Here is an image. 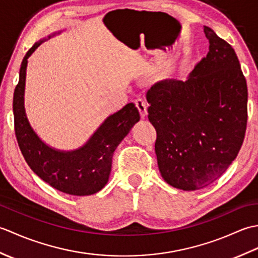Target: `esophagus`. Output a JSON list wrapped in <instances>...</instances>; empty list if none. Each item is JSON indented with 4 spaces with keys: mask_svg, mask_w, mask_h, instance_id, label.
<instances>
[{
    "mask_svg": "<svg viewBox=\"0 0 258 258\" xmlns=\"http://www.w3.org/2000/svg\"><path fill=\"white\" fill-rule=\"evenodd\" d=\"M135 105L138 107V109L140 111L141 117L144 118L147 115V106H146V102L143 100V98H138L135 101Z\"/></svg>",
    "mask_w": 258,
    "mask_h": 258,
    "instance_id": "34e87169",
    "label": "esophagus"
}]
</instances>
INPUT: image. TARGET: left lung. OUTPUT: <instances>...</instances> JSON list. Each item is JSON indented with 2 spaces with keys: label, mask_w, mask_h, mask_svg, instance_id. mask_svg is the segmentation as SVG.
<instances>
[{
  "label": "left lung",
  "mask_w": 258,
  "mask_h": 258,
  "mask_svg": "<svg viewBox=\"0 0 258 258\" xmlns=\"http://www.w3.org/2000/svg\"><path fill=\"white\" fill-rule=\"evenodd\" d=\"M204 33L210 51L188 78L161 81L146 94L158 169L183 190L205 187L226 171L247 123V85L236 53L211 27Z\"/></svg>",
  "instance_id": "8db88e82"
}]
</instances>
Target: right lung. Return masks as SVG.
Masks as SVG:
<instances>
[{
  "label": "right lung",
  "instance_id": "1",
  "mask_svg": "<svg viewBox=\"0 0 258 258\" xmlns=\"http://www.w3.org/2000/svg\"><path fill=\"white\" fill-rule=\"evenodd\" d=\"M62 31L36 42L24 56L19 83L13 96L15 135L26 163L38 177L65 194L86 196L100 191L108 182L114 151L140 120L134 103L109 115L85 144L72 151L54 149L41 140L31 126L24 106L27 58L43 42Z\"/></svg>",
  "mask_w": 258,
  "mask_h": 258
}]
</instances>
